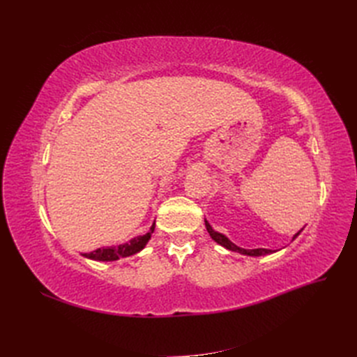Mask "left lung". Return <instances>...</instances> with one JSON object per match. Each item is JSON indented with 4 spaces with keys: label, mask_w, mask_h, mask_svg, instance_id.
<instances>
[{
    "label": "left lung",
    "mask_w": 357,
    "mask_h": 357,
    "mask_svg": "<svg viewBox=\"0 0 357 357\" xmlns=\"http://www.w3.org/2000/svg\"><path fill=\"white\" fill-rule=\"evenodd\" d=\"M205 228H207L210 236H211V238H213L215 243L223 245L225 248H228V250H232V252H236V253H241V255H247V256H262V255L274 253V250H268V248H253V250H245V248H241V247H238V245H235L232 241H229L228 238H226V236H225L223 234H219V232L213 231V228H211L210 223H208L207 220H205ZM301 231H302V229H301ZM301 231L294 235V240L301 234Z\"/></svg>",
    "instance_id": "obj_1"
}]
</instances>
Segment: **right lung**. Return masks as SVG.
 <instances>
[{"instance_id":"1","label":"right lung","mask_w":357,"mask_h":357,"mask_svg":"<svg viewBox=\"0 0 357 357\" xmlns=\"http://www.w3.org/2000/svg\"><path fill=\"white\" fill-rule=\"evenodd\" d=\"M153 231H155V223L152 225V228H150V231L146 235L135 236V238H132L129 243L113 245V247L96 248V250H93L91 253H83V256L88 259H92V261H102V262L117 261V259H121V257L132 256V255L138 253L139 250H143L144 245L150 240V236H152Z\"/></svg>"}]
</instances>
